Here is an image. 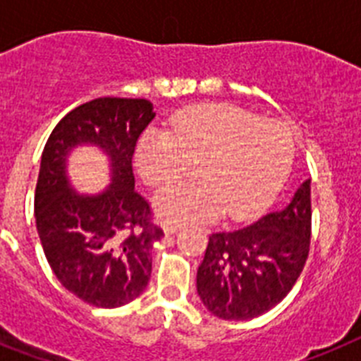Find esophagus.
I'll list each match as a JSON object with an SVG mask.
<instances>
[{
    "instance_id": "34e87169",
    "label": "esophagus",
    "mask_w": 361,
    "mask_h": 361,
    "mask_svg": "<svg viewBox=\"0 0 361 361\" xmlns=\"http://www.w3.org/2000/svg\"><path fill=\"white\" fill-rule=\"evenodd\" d=\"M181 229L180 224H174V222H163V231L166 233V235H174V233H178Z\"/></svg>"
}]
</instances>
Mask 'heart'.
Listing matches in <instances>:
<instances>
[{
	"label": "heart",
	"mask_w": 361,
	"mask_h": 361,
	"mask_svg": "<svg viewBox=\"0 0 361 361\" xmlns=\"http://www.w3.org/2000/svg\"><path fill=\"white\" fill-rule=\"evenodd\" d=\"M295 145L283 124L231 104L181 111L171 130H148L139 139L135 165L150 187L174 185L196 166L198 183L172 187L154 207L166 222L255 216L275 198L292 169Z\"/></svg>",
	"instance_id": "b5f03b06"
}]
</instances>
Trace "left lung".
Here are the masks:
<instances>
[{
  "instance_id": "1",
  "label": "left lung",
  "mask_w": 361,
  "mask_h": 361,
  "mask_svg": "<svg viewBox=\"0 0 361 361\" xmlns=\"http://www.w3.org/2000/svg\"><path fill=\"white\" fill-rule=\"evenodd\" d=\"M310 180L290 204L237 231L213 233L196 275L198 295L213 316H262L288 295L310 247Z\"/></svg>"
}]
</instances>
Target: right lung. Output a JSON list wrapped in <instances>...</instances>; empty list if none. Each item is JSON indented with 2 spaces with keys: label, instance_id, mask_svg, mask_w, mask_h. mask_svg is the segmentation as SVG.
<instances>
[{
  "label": "right lung",
  "instance_id": "1",
  "mask_svg": "<svg viewBox=\"0 0 361 361\" xmlns=\"http://www.w3.org/2000/svg\"><path fill=\"white\" fill-rule=\"evenodd\" d=\"M156 117L147 99L102 97L69 111L51 132L36 183L35 216L45 259L63 288L99 308L128 305L145 292L163 229L137 195L135 143ZM97 146L111 161V185L97 195L71 187L67 159Z\"/></svg>",
  "mask_w": 361,
  "mask_h": 361
}]
</instances>
